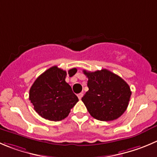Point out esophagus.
I'll return each mask as SVG.
<instances>
[{
    "mask_svg": "<svg viewBox=\"0 0 157 157\" xmlns=\"http://www.w3.org/2000/svg\"><path fill=\"white\" fill-rule=\"evenodd\" d=\"M82 96H83V94H82V93L78 94V98H79V99H81V98H82Z\"/></svg>",
    "mask_w": 157,
    "mask_h": 157,
    "instance_id": "esophagus-1",
    "label": "esophagus"
}]
</instances>
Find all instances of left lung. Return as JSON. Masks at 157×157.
Wrapping results in <instances>:
<instances>
[{
  "label": "left lung",
  "mask_w": 157,
  "mask_h": 157,
  "mask_svg": "<svg viewBox=\"0 0 157 157\" xmlns=\"http://www.w3.org/2000/svg\"><path fill=\"white\" fill-rule=\"evenodd\" d=\"M83 72L88 78L89 91L82 101L91 116L100 121L120 117L127 109L132 94L129 85L107 69Z\"/></svg>",
  "instance_id": "obj_1"
}]
</instances>
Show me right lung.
<instances>
[{"instance_id":"right-lung-1","label":"right lung","mask_w":157,"mask_h":157,"mask_svg":"<svg viewBox=\"0 0 157 157\" xmlns=\"http://www.w3.org/2000/svg\"><path fill=\"white\" fill-rule=\"evenodd\" d=\"M76 72L75 68L67 73L58 66H53L38 76L30 89L29 100L39 116L55 122L68 116L78 98L65 82V78L67 74L71 77Z\"/></svg>"}]
</instances>
